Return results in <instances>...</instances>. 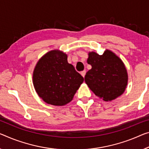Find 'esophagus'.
<instances>
[{
    "instance_id": "obj_1",
    "label": "esophagus",
    "mask_w": 149,
    "mask_h": 149,
    "mask_svg": "<svg viewBox=\"0 0 149 149\" xmlns=\"http://www.w3.org/2000/svg\"><path fill=\"white\" fill-rule=\"evenodd\" d=\"M81 74L82 75V77H84V76H85V74H86V71H85V70H82V71H81Z\"/></svg>"
}]
</instances>
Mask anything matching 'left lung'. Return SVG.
I'll return each mask as SVG.
<instances>
[{"label":"left lung","mask_w":149,"mask_h":149,"mask_svg":"<svg viewBox=\"0 0 149 149\" xmlns=\"http://www.w3.org/2000/svg\"><path fill=\"white\" fill-rule=\"evenodd\" d=\"M87 63L92 68L86 73L84 81L96 96L111 101L124 93L128 76L122 61L107 50L102 55L89 52Z\"/></svg>","instance_id":"obj_1"}]
</instances>
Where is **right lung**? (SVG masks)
Returning a JSON list of instances; mask_svg holds the SVG:
<instances>
[{
    "instance_id": "1",
    "label": "right lung",
    "mask_w": 149,
    "mask_h": 149,
    "mask_svg": "<svg viewBox=\"0 0 149 149\" xmlns=\"http://www.w3.org/2000/svg\"><path fill=\"white\" fill-rule=\"evenodd\" d=\"M84 78L68 63L67 55L58 51L45 54L36 64L33 84L45 102L63 106L71 101Z\"/></svg>"
}]
</instances>
